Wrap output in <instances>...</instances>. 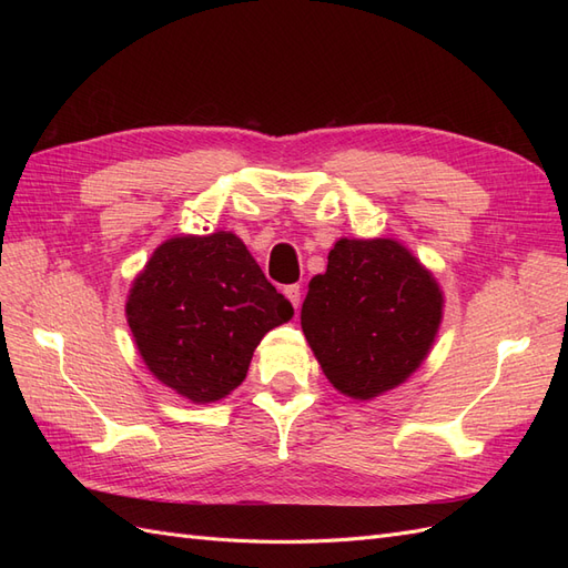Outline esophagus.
<instances>
[{"mask_svg":"<svg viewBox=\"0 0 568 568\" xmlns=\"http://www.w3.org/2000/svg\"><path fill=\"white\" fill-rule=\"evenodd\" d=\"M284 296L288 298V303L298 307L301 305V286L298 284H291V286H284Z\"/></svg>","mask_w":568,"mask_h":568,"instance_id":"1","label":"esophagus"}]
</instances>
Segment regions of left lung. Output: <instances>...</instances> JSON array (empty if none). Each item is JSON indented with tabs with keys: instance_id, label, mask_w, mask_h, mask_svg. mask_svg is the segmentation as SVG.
I'll return each instance as SVG.
<instances>
[{
	"instance_id": "obj_1",
	"label": "left lung",
	"mask_w": 568,
	"mask_h": 568,
	"mask_svg": "<svg viewBox=\"0 0 568 568\" xmlns=\"http://www.w3.org/2000/svg\"><path fill=\"white\" fill-rule=\"evenodd\" d=\"M434 272L395 239L343 236L307 284L301 326L329 384L353 400L398 388L432 353L443 322Z\"/></svg>"
}]
</instances>
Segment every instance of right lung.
I'll list each match as a JSON object with an SVG mask.
<instances>
[{
	"label": "right lung",
	"instance_id": "right-lung-1",
	"mask_svg": "<svg viewBox=\"0 0 568 568\" xmlns=\"http://www.w3.org/2000/svg\"><path fill=\"white\" fill-rule=\"evenodd\" d=\"M146 369L196 405L246 379L261 338L294 317L234 232L180 234L151 253L125 303Z\"/></svg>",
	"mask_w": 568,
	"mask_h": 568
}]
</instances>
